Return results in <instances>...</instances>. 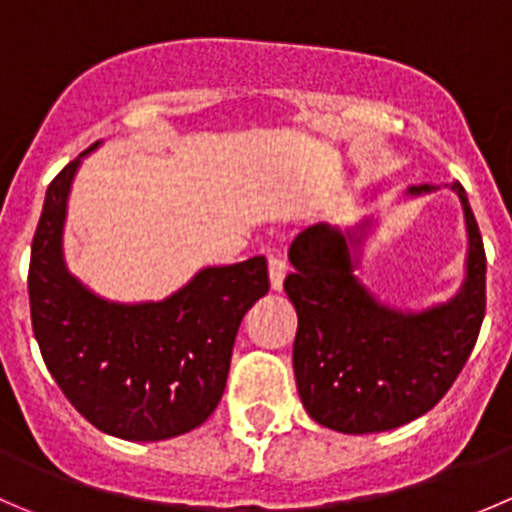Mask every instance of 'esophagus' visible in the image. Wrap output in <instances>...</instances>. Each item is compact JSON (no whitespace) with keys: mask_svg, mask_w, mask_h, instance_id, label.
Listing matches in <instances>:
<instances>
[{"mask_svg":"<svg viewBox=\"0 0 512 512\" xmlns=\"http://www.w3.org/2000/svg\"><path fill=\"white\" fill-rule=\"evenodd\" d=\"M287 265L280 257H270V287L272 290H282V282H285Z\"/></svg>","mask_w":512,"mask_h":512,"instance_id":"34e87169","label":"esophagus"}]
</instances>
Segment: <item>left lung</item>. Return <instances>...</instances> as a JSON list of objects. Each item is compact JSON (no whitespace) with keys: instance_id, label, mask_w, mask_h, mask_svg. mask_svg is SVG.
Here are the masks:
<instances>
[{"instance_id":"8db88e82","label":"left lung","mask_w":512,"mask_h":512,"mask_svg":"<svg viewBox=\"0 0 512 512\" xmlns=\"http://www.w3.org/2000/svg\"><path fill=\"white\" fill-rule=\"evenodd\" d=\"M463 207L465 277L445 302L420 310L382 302L362 282L367 240L380 212L350 227L315 225L290 247L285 292L297 312L292 347L307 415L347 435L385 433L440 403L473 352L485 317V252L463 185H445ZM440 187L413 185L400 200Z\"/></svg>"}]
</instances>
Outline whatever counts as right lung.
Listing matches in <instances>:
<instances>
[{"label": "right lung", "instance_id": "obj_1", "mask_svg": "<svg viewBox=\"0 0 512 512\" xmlns=\"http://www.w3.org/2000/svg\"><path fill=\"white\" fill-rule=\"evenodd\" d=\"M84 150L52 180L29 262V307L44 365L102 433L155 443L190 433L220 403L245 312L267 295L265 257L207 265L165 300L97 295L67 267L64 225Z\"/></svg>", "mask_w": 512, "mask_h": 512}]
</instances>
